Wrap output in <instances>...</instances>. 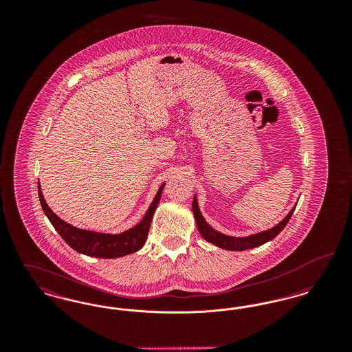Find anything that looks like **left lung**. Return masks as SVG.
<instances>
[{
  "label": "left lung",
  "mask_w": 352,
  "mask_h": 352,
  "mask_svg": "<svg viewBox=\"0 0 352 352\" xmlns=\"http://www.w3.org/2000/svg\"><path fill=\"white\" fill-rule=\"evenodd\" d=\"M294 210H296V206L292 208V211L286 215V218L283 221H280L277 226H274L273 228H270L268 231H264V232H260V234H251L248 237H232V236L220 234L218 231H215L214 228H211L207 224V221L203 218L201 211H199L197 197H194V201H192V212H194V217H195V220H197L198 231L201 232V236L207 241L215 244L219 248L228 250V251H245V250L256 248L258 245H263V244L268 243L269 240L274 239L277 234L284 230L285 226L289 223V220L292 218Z\"/></svg>",
  "instance_id": "left-lung-1"
}]
</instances>
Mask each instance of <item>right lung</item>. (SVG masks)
<instances>
[{"label":"right lung","mask_w":352,"mask_h":352,"mask_svg":"<svg viewBox=\"0 0 352 352\" xmlns=\"http://www.w3.org/2000/svg\"><path fill=\"white\" fill-rule=\"evenodd\" d=\"M164 187H165V184L160 187L154 201H151V207H149L148 212L145 214L144 219L141 220V223H138L133 228L118 234H99V232L79 230V228L68 224L65 220L58 218L51 211L50 207L47 206V203L43 198L39 184H38V195H39V201H41L43 212L50 220L51 224L54 226L56 232L63 237V240L72 250L87 254V256H92V257L116 258V257L126 256V254L137 252L138 250H141L142 245L145 244L149 230H151V219H153L154 211L161 199Z\"/></svg>","instance_id":"add662e5"}]
</instances>
